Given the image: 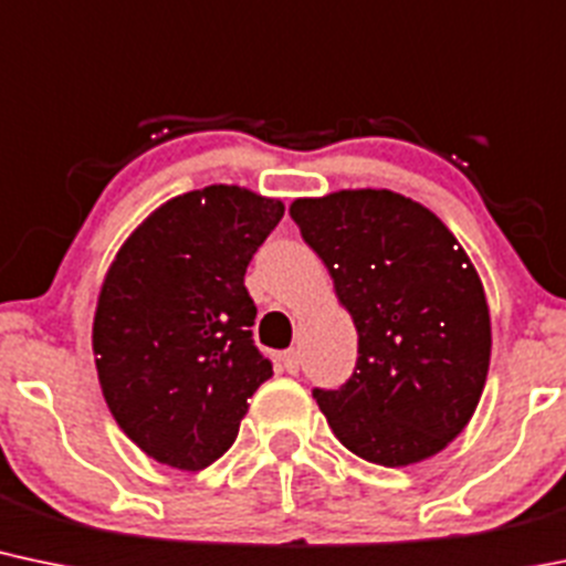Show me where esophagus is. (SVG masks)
<instances>
[{"label": "esophagus", "mask_w": 566, "mask_h": 566, "mask_svg": "<svg viewBox=\"0 0 566 566\" xmlns=\"http://www.w3.org/2000/svg\"><path fill=\"white\" fill-rule=\"evenodd\" d=\"M282 368L287 370V374H297V370H301V354H297V349H290V352H284L282 357Z\"/></svg>", "instance_id": "1"}]
</instances>
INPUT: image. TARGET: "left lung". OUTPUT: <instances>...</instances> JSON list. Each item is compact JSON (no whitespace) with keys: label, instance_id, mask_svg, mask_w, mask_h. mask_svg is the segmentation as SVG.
<instances>
[{"label":"left lung","instance_id":"obj_1","mask_svg":"<svg viewBox=\"0 0 566 566\" xmlns=\"http://www.w3.org/2000/svg\"><path fill=\"white\" fill-rule=\"evenodd\" d=\"M290 217L357 327L349 381L314 389L335 438L384 468L443 451L473 419L492 357L468 252L430 209L392 190L295 198Z\"/></svg>","mask_w":566,"mask_h":566}]
</instances>
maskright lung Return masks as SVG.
Listing matches in <instances>:
<instances>
[{
  "label": "right lung",
  "mask_w": 566,
  "mask_h": 566,
  "mask_svg": "<svg viewBox=\"0 0 566 566\" xmlns=\"http://www.w3.org/2000/svg\"><path fill=\"white\" fill-rule=\"evenodd\" d=\"M282 214L276 198L209 185L155 209L112 260L93 316L98 384L155 462L209 468L273 376L244 273Z\"/></svg>",
  "instance_id": "1"
}]
</instances>
